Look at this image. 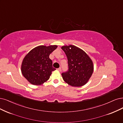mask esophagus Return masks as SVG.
Here are the masks:
<instances>
[{"instance_id": "obj_1", "label": "esophagus", "mask_w": 123, "mask_h": 123, "mask_svg": "<svg viewBox=\"0 0 123 123\" xmlns=\"http://www.w3.org/2000/svg\"><path fill=\"white\" fill-rule=\"evenodd\" d=\"M57 71H58L61 72V68H59L57 69Z\"/></svg>"}]
</instances>
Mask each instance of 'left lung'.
Wrapping results in <instances>:
<instances>
[{
	"mask_svg": "<svg viewBox=\"0 0 123 123\" xmlns=\"http://www.w3.org/2000/svg\"><path fill=\"white\" fill-rule=\"evenodd\" d=\"M61 48L66 54L69 70L62 74L63 80L74 87L83 86L88 81L94 71V64L86 52L74 45H65Z\"/></svg>",
	"mask_w": 123,
	"mask_h": 123,
	"instance_id": "left-lung-1",
	"label": "left lung"
}]
</instances>
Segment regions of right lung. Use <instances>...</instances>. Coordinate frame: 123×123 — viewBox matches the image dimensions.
Returning <instances> with one entry per match:
<instances>
[{"label": "right lung", "mask_w": 123, "mask_h": 123, "mask_svg": "<svg viewBox=\"0 0 123 123\" xmlns=\"http://www.w3.org/2000/svg\"><path fill=\"white\" fill-rule=\"evenodd\" d=\"M57 47V45H40L31 50L24 57L21 66L23 76L33 85L40 86L49 79L52 67L49 55Z\"/></svg>", "instance_id": "1"}]
</instances>
